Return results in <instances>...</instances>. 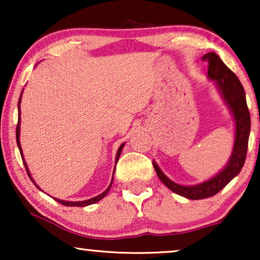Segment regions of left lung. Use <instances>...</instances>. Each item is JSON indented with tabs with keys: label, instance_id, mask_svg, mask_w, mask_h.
<instances>
[{
	"label": "left lung",
	"instance_id": "8db88e82",
	"mask_svg": "<svg viewBox=\"0 0 260 260\" xmlns=\"http://www.w3.org/2000/svg\"><path fill=\"white\" fill-rule=\"evenodd\" d=\"M204 61H208V77L216 80L223 99L229 104L231 111L236 120V141H234L233 152L225 169L221 170L213 179L206 181L197 186H181L169 180L158 166L152 162L158 179L174 193L190 200H200L218 194L233 177H236L243 168L246 159L248 137L251 130V117L248 111L246 95L243 85L238 77L227 67L222 60L215 53H207L202 56Z\"/></svg>",
	"mask_w": 260,
	"mask_h": 260
}]
</instances>
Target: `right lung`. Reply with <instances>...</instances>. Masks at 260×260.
I'll use <instances>...</instances> for the list:
<instances>
[{"label": "right lung", "mask_w": 260, "mask_h": 260, "mask_svg": "<svg viewBox=\"0 0 260 260\" xmlns=\"http://www.w3.org/2000/svg\"><path fill=\"white\" fill-rule=\"evenodd\" d=\"M20 103H21V95H20V99H19V104H17V108H19V111H20ZM19 138H20V113H19V120H17V125H16V143H17V147H19V149H20L21 157H22V161H23V163H24V167H26V172H27V174H28V176H29V179H30L31 181H33V179H31V176H30L29 170H28V168H27L26 162H24V159H23L22 149H21V144H20V140H19ZM123 147H124V143H123L122 145H120L119 149H118V151H117V155H116V162L118 161V158H119V156H120V152H122V149H123ZM113 174H115V172H113ZM112 180H113V177H112ZM33 182H34V181H33ZM34 184L39 188V186H38L37 183L34 182ZM111 184H112V181H111V183H110V186L108 187V189H106L105 191H103V193H102L101 195H98V197H94V198H92V199H88V200H85V201H78V202H71V201H63V200H59V199H55V201H58L59 204H61V205H63V206H73V207H85V206H88V205L95 204V202H98L99 200H102V199L104 198L105 195L109 193L110 188H111ZM39 189H40V188H39Z\"/></svg>", "instance_id": "1"}]
</instances>
